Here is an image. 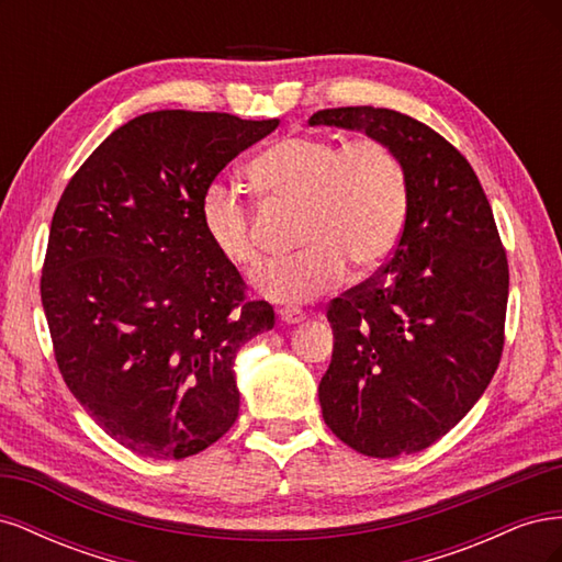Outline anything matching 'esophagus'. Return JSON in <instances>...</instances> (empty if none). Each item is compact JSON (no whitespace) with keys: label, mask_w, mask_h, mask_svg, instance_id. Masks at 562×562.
I'll return each instance as SVG.
<instances>
[{"label":"esophagus","mask_w":562,"mask_h":562,"mask_svg":"<svg viewBox=\"0 0 562 562\" xmlns=\"http://www.w3.org/2000/svg\"><path fill=\"white\" fill-rule=\"evenodd\" d=\"M279 316L283 323H302L304 318H307V314H304V310H300V307H281Z\"/></svg>","instance_id":"34e87169"}]
</instances>
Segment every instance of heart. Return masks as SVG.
I'll return each instance as SVG.
<instances>
[{
	"mask_svg": "<svg viewBox=\"0 0 562 562\" xmlns=\"http://www.w3.org/2000/svg\"><path fill=\"white\" fill-rule=\"evenodd\" d=\"M248 178L269 203L300 209V252L269 260L252 274L262 297L307 302L345 277L380 269L396 250L407 220V176L386 143L345 145L323 135H285L248 164ZM211 244L234 267L258 262L260 248L248 203L223 182H211L199 203Z\"/></svg>",
	"mask_w": 562,
	"mask_h": 562,
	"instance_id": "b5f03b06",
	"label": "heart"
}]
</instances>
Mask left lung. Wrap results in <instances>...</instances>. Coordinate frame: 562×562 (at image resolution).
<instances>
[{"label":"left lung","mask_w":562,"mask_h":562,"mask_svg":"<svg viewBox=\"0 0 562 562\" xmlns=\"http://www.w3.org/2000/svg\"><path fill=\"white\" fill-rule=\"evenodd\" d=\"M310 124L386 143L411 192L394 258L328 307L323 419L361 454L419 452L471 411L502 359L508 262L490 201L471 164L413 116L361 105Z\"/></svg>","instance_id":"8db88e82"}]
</instances>
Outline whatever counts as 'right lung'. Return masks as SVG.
Returning a JSON list of instances; mask_svg holds the SVG:
<instances>
[{"label": "right lung", "instance_id": "add662e5", "mask_svg": "<svg viewBox=\"0 0 562 562\" xmlns=\"http://www.w3.org/2000/svg\"><path fill=\"white\" fill-rule=\"evenodd\" d=\"M279 126L225 112L131 119L67 182L50 220L42 304L60 375L131 452L184 459L239 417L234 359L274 328L211 244L199 203Z\"/></svg>", "mask_w": 562, "mask_h": 562}]
</instances>
